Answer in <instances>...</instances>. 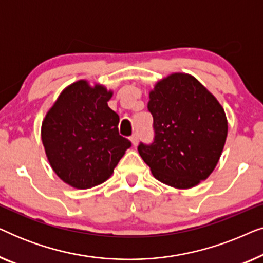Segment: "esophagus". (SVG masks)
<instances>
[{
  "label": "esophagus",
  "mask_w": 263,
  "mask_h": 263,
  "mask_svg": "<svg viewBox=\"0 0 263 263\" xmlns=\"http://www.w3.org/2000/svg\"><path fill=\"white\" fill-rule=\"evenodd\" d=\"M130 140H132L133 146L138 145V142H139V135H138V133H134V134H133V135L130 136Z\"/></svg>",
  "instance_id": "obj_1"
}]
</instances>
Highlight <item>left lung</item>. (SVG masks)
<instances>
[{
    "mask_svg": "<svg viewBox=\"0 0 263 263\" xmlns=\"http://www.w3.org/2000/svg\"><path fill=\"white\" fill-rule=\"evenodd\" d=\"M147 109L154 138L138 151L158 181L192 188L214 170L228 136L220 104L195 78L175 73L158 82Z\"/></svg>",
    "mask_w": 263,
    "mask_h": 263,
    "instance_id": "left-lung-1",
    "label": "left lung"
}]
</instances>
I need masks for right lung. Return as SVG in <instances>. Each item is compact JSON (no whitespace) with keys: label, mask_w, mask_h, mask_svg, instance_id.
<instances>
[{"label":"right lung","mask_w":263,"mask_h":263,"mask_svg":"<svg viewBox=\"0 0 263 263\" xmlns=\"http://www.w3.org/2000/svg\"><path fill=\"white\" fill-rule=\"evenodd\" d=\"M112 93L87 81L61 93L42 124V141L56 175L74 188L105 182L132 146L118 133L120 116L107 106Z\"/></svg>","instance_id":"right-lung-1"}]
</instances>
